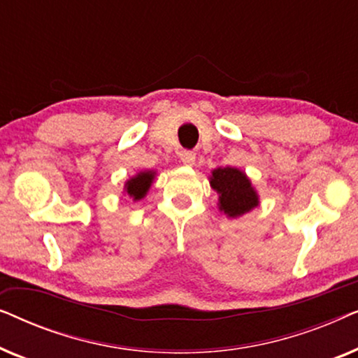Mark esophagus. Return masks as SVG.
Masks as SVG:
<instances>
[{
    "mask_svg": "<svg viewBox=\"0 0 358 358\" xmlns=\"http://www.w3.org/2000/svg\"><path fill=\"white\" fill-rule=\"evenodd\" d=\"M179 158H180V161H182V164H185V166H192L195 163V153H194V151H185V150L180 151Z\"/></svg>",
    "mask_w": 358,
    "mask_h": 358,
    "instance_id": "1",
    "label": "esophagus"
}]
</instances>
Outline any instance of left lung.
<instances>
[{"label": "left lung", "mask_w": 358, "mask_h": 358, "mask_svg": "<svg viewBox=\"0 0 358 358\" xmlns=\"http://www.w3.org/2000/svg\"><path fill=\"white\" fill-rule=\"evenodd\" d=\"M210 185L218 194V208L229 218H238L259 205V195L248 176L238 168H217Z\"/></svg>", "instance_id": "left-lung-1"}]
</instances>
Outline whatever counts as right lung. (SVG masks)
I'll return each mask as SVG.
<instances>
[{"instance_id":"1","label":"right lung","mask_w":358,"mask_h":358,"mask_svg":"<svg viewBox=\"0 0 358 358\" xmlns=\"http://www.w3.org/2000/svg\"><path fill=\"white\" fill-rule=\"evenodd\" d=\"M155 176V171H141V173L127 180L125 192L134 200H141L146 195V192H148L151 184H153Z\"/></svg>"}]
</instances>
